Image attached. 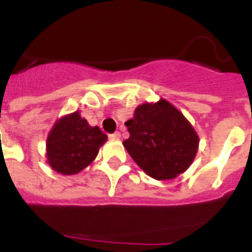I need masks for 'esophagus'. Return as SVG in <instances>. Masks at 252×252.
<instances>
[{
  "label": "esophagus",
  "instance_id": "obj_1",
  "mask_svg": "<svg viewBox=\"0 0 252 252\" xmlns=\"http://www.w3.org/2000/svg\"><path fill=\"white\" fill-rule=\"evenodd\" d=\"M120 136H122V134H120V132H115V133L110 134V138H112V140H116V138H120Z\"/></svg>",
  "mask_w": 252,
  "mask_h": 252
}]
</instances>
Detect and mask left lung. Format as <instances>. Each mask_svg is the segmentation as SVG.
<instances>
[{"instance_id": "1", "label": "left lung", "mask_w": 252, "mask_h": 252, "mask_svg": "<svg viewBox=\"0 0 252 252\" xmlns=\"http://www.w3.org/2000/svg\"><path fill=\"white\" fill-rule=\"evenodd\" d=\"M129 138L123 142L133 161L154 179H172L193 161L199 137L187 119L161 99L138 106L126 123Z\"/></svg>"}]
</instances>
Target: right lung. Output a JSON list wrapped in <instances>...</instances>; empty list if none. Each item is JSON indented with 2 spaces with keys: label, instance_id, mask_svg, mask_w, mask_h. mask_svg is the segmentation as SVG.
I'll list each match as a JSON object with an SVG mask.
<instances>
[{
  "label": "right lung",
  "instance_id": "right-lung-1",
  "mask_svg": "<svg viewBox=\"0 0 252 252\" xmlns=\"http://www.w3.org/2000/svg\"><path fill=\"white\" fill-rule=\"evenodd\" d=\"M107 134L90 126L78 112L64 116L55 124L47 140L49 166L64 175H73L94 161Z\"/></svg>",
  "mask_w": 252,
  "mask_h": 252
}]
</instances>
